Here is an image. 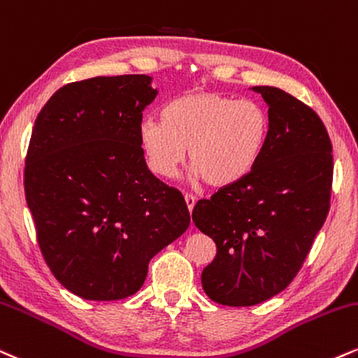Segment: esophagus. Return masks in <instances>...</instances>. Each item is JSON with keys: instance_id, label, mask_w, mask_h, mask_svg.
Returning <instances> with one entry per match:
<instances>
[{"instance_id": "esophagus-1", "label": "esophagus", "mask_w": 358, "mask_h": 358, "mask_svg": "<svg viewBox=\"0 0 358 358\" xmlns=\"http://www.w3.org/2000/svg\"><path fill=\"white\" fill-rule=\"evenodd\" d=\"M195 201H196V198L193 196V195H190V193H187V195H185V203H187V208H188V212H193V206H195Z\"/></svg>"}]
</instances>
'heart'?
Wrapping results in <instances>:
<instances>
[{
	"mask_svg": "<svg viewBox=\"0 0 358 358\" xmlns=\"http://www.w3.org/2000/svg\"><path fill=\"white\" fill-rule=\"evenodd\" d=\"M270 130L268 113L257 101L200 90L168 101L162 120H141L138 140L146 165L160 178L176 173L188 150L193 178L228 188L255 170Z\"/></svg>",
	"mask_w": 358,
	"mask_h": 358,
	"instance_id": "1",
	"label": "heart"
}]
</instances>
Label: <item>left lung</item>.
<instances>
[{
	"label": "left lung",
	"instance_id": "left-lung-1",
	"mask_svg": "<svg viewBox=\"0 0 358 358\" xmlns=\"http://www.w3.org/2000/svg\"><path fill=\"white\" fill-rule=\"evenodd\" d=\"M252 90L268 105V145L247 178L200 200L192 213L217 245L201 287L228 307H252L285 290L330 208L334 157L325 124L283 90Z\"/></svg>",
	"mask_w": 358,
	"mask_h": 358
}]
</instances>
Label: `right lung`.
Wrapping results in <instances>:
<instances>
[{
    "mask_svg": "<svg viewBox=\"0 0 358 358\" xmlns=\"http://www.w3.org/2000/svg\"><path fill=\"white\" fill-rule=\"evenodd\" d=\"M152 76L64 85L38 115L24 193L38 243L64 288L85 300L136 294L150 260L190 225L182 193L146 166L138 127Z\"/></svg>",
    "mask_w": 358,
    "mask_h": 358,
    "instance_id": "right-lung-1",
    "label": "right lung"
}]
</instances>
